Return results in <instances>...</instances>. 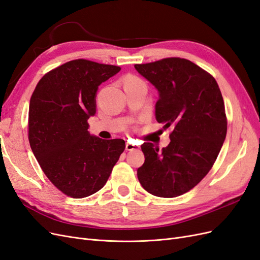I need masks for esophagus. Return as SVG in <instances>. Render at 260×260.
<instances>
[{
    "label": "esophagus",
    "instance_id": "obj_1",
    "mask_svg": "<svg viewBox=\"0 0 260 260\" xmlns=\"http://www.w3.org/2000/svg\"><path fill=\"white\" fill-rule=\"evenodd\" d=\"M138 148H139L138 145L131 144V143H129V142L125 143V149H127V151H133V149H138Z\"/></svg>",
    "mask_w": 260,
    "mask_h": 260
}]
</instances>
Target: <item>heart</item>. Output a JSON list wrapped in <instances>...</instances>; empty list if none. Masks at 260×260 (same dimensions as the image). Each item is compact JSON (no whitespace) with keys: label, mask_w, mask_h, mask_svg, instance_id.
Segmentation results:
<instances>
[{"label":"heart","mask_w":260,"mask_h":260,"mask_svg":"<svg viewBox=\"0 0 260 260\" xmlns=\"http://www.w3.org/2000/svg\"><path fill=\"white\" fill-rule=\"evenodd\" d=\"M138 82H142V81L135 76H127L124 78V84H131V83H138Z\"/></svg>","instance_id":"obj_1"}]
</instances>
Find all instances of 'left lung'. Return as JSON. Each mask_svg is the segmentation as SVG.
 Listing matches in <instances>:
<instances>
[{"label":"left lung","instance_id":"left-lung-1","mask_svg":"<svg viewBox=\"0 0 260 260\" xmlns=\"http://www.w3.org/2000/svg\"><path fill=\"white\" fill-rule=\"evenodd\" d=\"M159 92L156 120L172 128L167 147L141 145L138 178L158 198H177L198 185L217 159L226 136L224 102L215 78L191 60L168 57L136 64Z\"/></svg>","mask_w":260,"mask_h":260}]
</instances>
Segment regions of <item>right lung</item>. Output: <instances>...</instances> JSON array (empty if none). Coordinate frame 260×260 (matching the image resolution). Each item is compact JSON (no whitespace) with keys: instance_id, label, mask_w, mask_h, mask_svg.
<instances>
[{"instance_id":"1","label":"right lung","mask_w":260,"mask_h":260,"mask_svg":"<svg viewBox=\"0 0 260 260\" xmlns=\"http://www.w3.org/2000/svg\"><path fill=\"white\" fill-rule=\"evenodd\" d=\"M120 69L83 58L70 60L46 73L31 95L30 147L44 175L73 199L100 191L124 151L123 140H102L88 131L99 85Z\"/></svg>"}]
</instances>
